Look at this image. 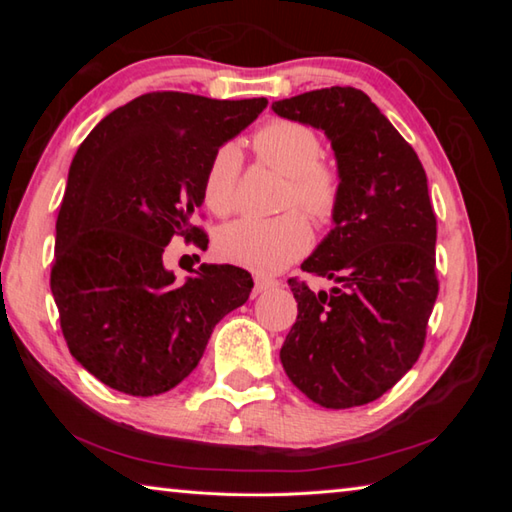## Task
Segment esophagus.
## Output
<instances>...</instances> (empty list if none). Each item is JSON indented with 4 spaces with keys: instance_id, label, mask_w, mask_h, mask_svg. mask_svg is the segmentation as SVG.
<instances>
[{
    "instance_id": "obj_1",
    "label": "esophagus",
    "mask_w": 512,
    "mask_h": 512,
    "mask_svg": "<svg viewBox=\"0 0 512 512\" xmlns=\"http://www.w3.org/2000/svg\"><path fill=\"white\" fill-rule=\"evenodd\" d=\"M277 287V280L273 277H266V275H255V293H264L268 289Z\"/></svg>"
}]
</instances>
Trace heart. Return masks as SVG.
<instances>
[{
    "label": "heart",
    "mask_w": 512,
    "mask_h": 512,
    "mask_svg": "<svg viewBox=\"0 0 512 512\" xmlns=\"http://www.w3.org/2000/svg\"><path fill=\"white\" fill-rule=\"evenodd\" d=\"M253 151L259 162L289 176L284 205H296L318 221L332 219L339 210L341 176L320 158L323 144L314 128L291 119H273L253 135ZM239 176V146L232 142L219 146L203 176V198L212 212L223 216L235 210ZM311 241L314 235L300 212H287L275 219L244 216L223 225L216 237V250L232 264L257 273H277L305 255Z\"/></svg>",
    "instance_id": "b5f03b06"
}]
</instances>
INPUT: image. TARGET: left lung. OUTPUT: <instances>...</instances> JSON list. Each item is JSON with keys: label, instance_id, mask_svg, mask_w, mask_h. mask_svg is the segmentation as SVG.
<instances>
[{"label": "left lung", "instance_id": "8db88e82", "mask_svg": "<svg viewBox=\"0 0 512 512\" xmlns=\"http://www.w3.org/2000/svg\"><path fill=\"white\" fill-rule=\"evenodd\" d=\"M280 117L325 131L339 162L334 230L291 277L298 318L280 350L289 379L325 409L375 402L418 361L438 298L436 214L411 144L366 92L323 88L273 103Z\"/></svg>", "mask_w": 512, "mask_h": 512}]
</instances>
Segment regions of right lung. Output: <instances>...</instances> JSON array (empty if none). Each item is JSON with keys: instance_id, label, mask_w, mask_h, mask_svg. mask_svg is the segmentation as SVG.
<instances>
[{"instance_id": "obj_1", "label": "right lung", "mask_w": 512, "mask_h": 512, "mask_svg": "<svg viewBox=\"0 0 512 512\" xmlns=\"http://www.w3.org/2000/svg\"><path fill=\"white\" fill-rule=\"evenodd\" d=\"M266 103L149 92L103 117L76 151L51 293L72 357L115 391H171L198 366L214 325L248 300L244 268L203 264L176 284L162 253L173 237L207 246L192 223L207 162Z\"/></svg>"}]
</instances>
